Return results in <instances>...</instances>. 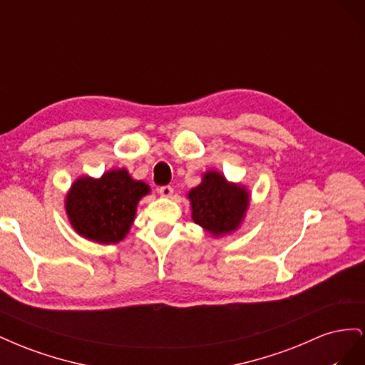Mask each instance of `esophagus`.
I'll list each match as a JSON object with an SVG mask.
<instances>
[{"instance_id":"1","label":"esophagus","mask_w":365,"mask_h":365,"mask_svg":"<svg viewBox=\"0 0 365 365\" xmlns=\"http://www.w3.org/2000/svg\"><path fill=\"white\" fill-rule=\"evenodd\" d=\"M158 193L161 196H164V197H170L173 195V189H172L170 185H163V187H160V189H158Z\"/></svg>"}]
</instances>
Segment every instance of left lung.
Wrapping results in <instances>:
<instances>
[{"label":"left lung","mask_w":365,"mask_h":365,"mask_svg":"<svg viewBox=\"0 0 365 365\" xmlns=\"http://www.w3.org/2000/svg\"><path fill=\"white\" fill-rule=\"evenodd\" d=\"M192 219L213 236L235 231L250 204L245 187L231 184L217 172L210 170L202 182L189 192Z\"/></svg>","instance_id":"left-lung-1"}]
</instances>
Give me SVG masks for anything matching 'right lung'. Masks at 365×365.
Instances as JSON below:
<instances>
[{
    "mask_svg": "<svg viewBox=\"0 0 365 365\" xmlns=\"http://www.w3.org/2000/svg\"><path fill=\"white\" fill-rule=\"evenodd\" d=\"M149 192V185L132 180L128 170H109L98 180L90 176L77 180L65 208L81 236L105 245L117 244L134 222L138 201Z\"/></svg>",
    "mask_w": 365,
    "mask_h": 365,
    "instance_id": "add662e5",
    "label": "right lung"
}]
</instances>
